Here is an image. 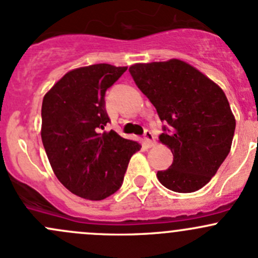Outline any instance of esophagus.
I'll return each mask as SVG.
<instances>
[{
	"instance_id": "34e87169",
	"label": "esophagus",
	"mask_w": 258,
	"mask_h": 258,
	"mask_svg": "<svg viewBox=\"0 0 258 258\" xmlns=\"http://www.w3.org/2000/svg\"><path fill=\"white\" fill-rule=\"evenodd\" d=\"M143 138H144V142H145V144H147L148 148H151L155 145V138H154L153 133H151L150 130H145Z\"/></svg>"
}]
</instances>
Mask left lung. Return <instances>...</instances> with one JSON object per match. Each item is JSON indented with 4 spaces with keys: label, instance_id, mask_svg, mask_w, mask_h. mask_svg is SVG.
Returning <instances> with one entry per match:
<instances>
[{
    "label": "left lung",
    "instance_id": "1",
    "mask_svg": "<svg viewBox=\"0 0 258 258\" xmlns=\"http://www.w3.org/2000/svg\"><path fill=\"white\" fill-rule=\"evenodd\" d=\"M130 74L139 89L168 121L159 135L174 155L159 181L175 192L205 186L231 150L236 119L224 90L181 59L135 63Z\"/></svg>",
    "mask_w": 258,
    "mask_h": 258
}]
</instances>
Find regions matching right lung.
<instances>
[{
	"mask_svg": "<svg viewBox=\"0 0 258 258\" xmlns=\"http://www.w3.org/2000/svg\"><path fill=\"white\" fill-rule=\"evenodd\" d=\"M128 67L99 63L66 73L42 102L41 137L53 172L74 195L97 201L115 192L142 145L104 130L105 90Z\"/></svg>",
	"mask_w": 258,
	"mask_h": 258,
	"instance_id": "add662e5",
	"label": "right lung"
}]
</instances>
